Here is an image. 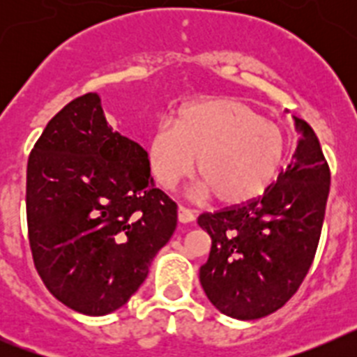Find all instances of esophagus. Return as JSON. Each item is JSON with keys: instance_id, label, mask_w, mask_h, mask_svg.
I'll use <instances>...</instances> for the list:
<instances>
[{"instance_id": "34e87169", "label": "esophagus", "mask_w": 357, "mask_h": 357, "mask_svg": "<svg viewBox=\"0 0 357 357\" xmlns=\"http://www.w3.org/2000/svg\"><path fill=\"white\" fill-rule=\"evenodd\" d=\"M195 213L191 209H188V207L184 206H178V222L181 223H191L195 222Z\"/></svg>"}]
</instances>
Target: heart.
<instances>
[{
    "label": "heart",
    "mask_w": 357,
    "mask_h": 357,
    "mask_svg": "<svg viewBox=\"0 0 357 357\" xmlns=\"http://www.w3.org/2000/svg\"><path fill=\"white\" fill-rule=\"evenodd\" d=\"M148 164L157 184L175 188L195 169L200 193L241 206L266 191L286 159V135L248 103L214 98L185 105L176 125L162 119L148 139Z\"/></svg>",
    "instance_id": "heart-1"
}]
</instances>
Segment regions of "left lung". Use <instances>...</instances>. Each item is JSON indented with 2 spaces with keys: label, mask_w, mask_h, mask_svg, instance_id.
<instances>
[{
  "label": "left lung",
  "mask_w": 357,
  "mask_h": 357,
  "mask_svg": "<svg viewBox=\"0 0 357 357\" xmlns=\"http://www.w3.org/2000/svg\"><path fill=\"white\" fill-rule=\"evenodd\" d=\"M293 119L301 134L293 160L263 197L198 216L213 241L200 284L211 304L236 320H257L282 307L318 247L331 172L313 128Z\"/></svg>",
  "instance_id": "left-lung-1"
}]
</instances>
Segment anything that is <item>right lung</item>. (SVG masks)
Segmentation results:
<instances>
[{
	"label": "right lung",
	"mask_w": 357,
	"mask_h": 357,
	"mask_svg": "<svg viewBox=\"0 0 357 357\" xmlns=\"http://www.w3.org/2000/svg\"><path fill=\"white\" fill-rule=\"evenodd\" d=\"M28 238L56 301L114 313L148 275L176 227V204L153 185L148 153L112 130L96 93L50 119L28 157Z\"/></svg>",
	"instance_id": "right-lung-1"
}]
</instances>
